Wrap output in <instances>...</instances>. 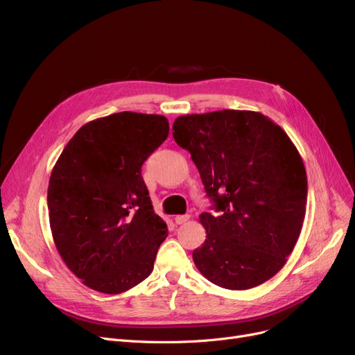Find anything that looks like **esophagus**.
<instances>
[{
    "label": "esophagus",
    "mask_w": 355,
    "mask_h": 355,
    "mask_svg": "<svg viewBox=\"0 0 355 355\" xmlns=\"http://www.w3.org/2000/svg\"><path fill=\"white\" fill-rule=\"evenodd\" d=\"M189 220H190V216H189V214L175 216V217H174V221L177 223V225H184V223H187Z\"/></svg>",
    "instance_id": "esophagus-1"
}]
</instances>
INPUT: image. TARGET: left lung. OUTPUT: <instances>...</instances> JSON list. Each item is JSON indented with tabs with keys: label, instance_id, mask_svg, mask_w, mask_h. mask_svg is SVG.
Returning <instances> with one entry per match:
<instances>
[{
	"label": "left lung",
	"instance_id": "left-lung-1",
	"mask_svg": "<svg viewBox=\"0 0 355 355\" xmlns=\"http://www.w3.org/2000/svg\"><path fill=\"white\" fill-rule=\"evenodd\" d=\"M173 129L220 213L200 214L207 236L193 252L197 269L230 291L265 284L285 266L305 218L308 180L296 146L253 110L184 115Z\"/></svg>",
	"mask_w": 355,
	"mask_h": 355
}]
</instances>
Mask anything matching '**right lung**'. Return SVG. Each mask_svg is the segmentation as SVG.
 I'll return each instance as SVG.
<instances>
[{"label": "right lung", "mask_w": 355, "mask_h": 355, "mask_svg": "<svg viewBox=\"0 0 355 355\" xmlns=\"http://www.w3.org/2000/svg\"><path fill=\"white\" fill-rule=\"evenodd\" d=\"M162 115L119 112L85 123L64 146L49 181L53 240L87 288L116 295L151 275L168 229L141 175L166 139Z\"/></svg>", "instance_id": "add662e5"}]
</instances>
